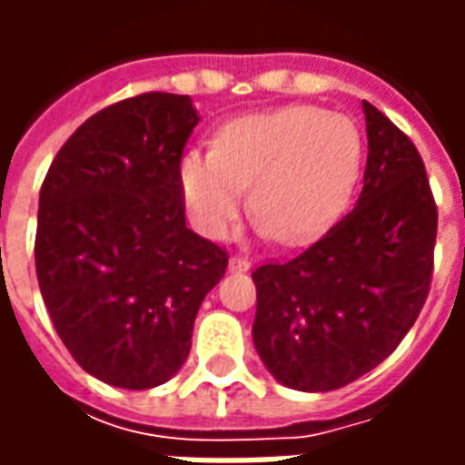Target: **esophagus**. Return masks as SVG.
Returning <instances> with one entry per match:
<instances>
[{
	"instance_id": "obj_1",
	"label": "esophagus",
	"mask_w": 465,
	"mask_h": 465,
	"mask_svg": "<svg viewBox=\"0 0 465 465\" xmlns=\"http://www.w3.org/2000/svg\"><path fill=\"white\" fill-rule=\"evenodd\" d=\"M229 269H232V272H249V269H252V262L243 259V256H232V259H229Z\"/></svg>"
}]
</instances>
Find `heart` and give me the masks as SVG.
I'll list each match as a JSON object with an SVG mask.
<instances>
[{
  "instance_id": "obj_1",
  "label": "heart",
  "mask_w": 465,
  "mask_h": 465,
  "mask_svg": "<svg viewBox=\"0 0 465 465\" xmlns=\"http://www.w3.org/2000/svg\"><path fill=\"white\" fill-rule=\"evenodd\" d=\"M361 166V134L349 116L319 106H283L233 119L213 149L182 156L183 199L196 229L229 233L252 186L262 232L306 243L341 213Z\"/></svg>"
}]
</instances>
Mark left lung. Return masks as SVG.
<instances>
[{"label":"left lung","mask_w":465,"mask_h":465,"mask_svg":"<svg viewBox=\"0 0 465 465\" xmlns=\"http://www.w3.org/2000/svg\"><path fill=\"white\" fill-rule=\"evenodd\" d=\"M369 159L356 206L256 283L253 346L273 379L333 391L376 369L426 303L439 212L419 149L363 102Z\"/></svg>","instance_id":"obj_1"}]
</instances>
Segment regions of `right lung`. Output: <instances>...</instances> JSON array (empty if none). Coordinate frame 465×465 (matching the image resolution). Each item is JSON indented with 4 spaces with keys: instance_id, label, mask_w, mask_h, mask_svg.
<instances>
[{
    "instance_id": "1",
    "label": "right lung",
    "mask_w": 465,
    "mask_h": 465,
    "mask_svg": "<svg viewBox=\"0 0 465 465\" xmlns=\"http://www.w3.org/2000/svg\"><path fill=\"white\" fill-rule=\"evenodd\" d=\"M192 99L146 92L89 116L42 183L35 262L46 312L74 361L119 389L182 369L203 296L229 253L186 229L179 166Z\"/></svg>"
}]
</instances>
